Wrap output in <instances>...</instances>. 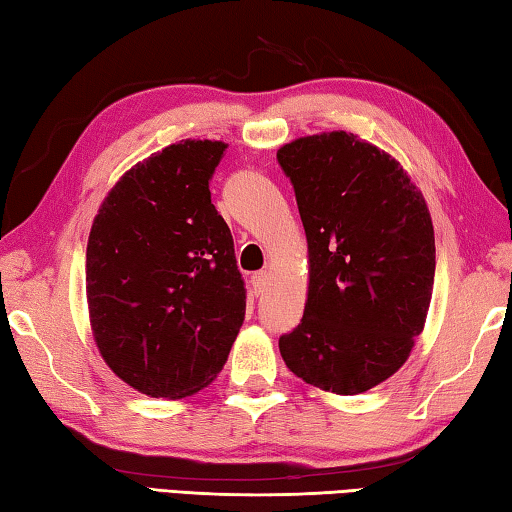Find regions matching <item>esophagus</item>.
<instances>
[{
    "label": "esophagus",
    "mask_w": 512,
    "mask_h": 512,
    "mask_svg": "<svg viewBox=\"0 0 512 512\" xmlns=\"http://www.w3.org/2000/svg\"><path fill=\"white\" fill-rule=\"evenodd\" d=\"M266 284H268V275L266 273H255L253 277H250V287H253L255 296H259V293H264Z\"/></svg>",
    "instance_id": "34e87169"
}]
</instances>
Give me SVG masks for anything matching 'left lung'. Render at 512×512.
<instances>
[{
  "label": "left lung",
  "mask_w": 512,
  "mask_h": 512,
  "mask_svg": "<svg viewBox=\"0 0 512 512\" xmlns=\"http://www.w3.org/2000/svg\"><path fill=\"white\" fill-rule=\"evenodd\" d=\"M307 235L305 314L280 336L293 375L359 395L409 359L427 320L436 241L424 196L393 155L329 131L280 146Z\"/></svg>",
  "instance_id": "obj_1"
}]
</instances>
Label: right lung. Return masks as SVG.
Instances as JSON below:
<instances>
[{
    "label": "right lung",
    "mask_w": 512,
    "mask_h": 512,
    "mask_svg": "<svg viewBox=\"0 0 512 512\" xmlns=\"http://www.w3.org/2000/svg\"><path fill=\"white\" fill-rule=\"evenodd\" d=\"M225 142L185 140L137 162L103 198L85 253L94 343L115 375L180 400L219 375L246 316L210 180Z\"/></svg>",
    "instance_id": "right-lung-1"
}]
</instances>
